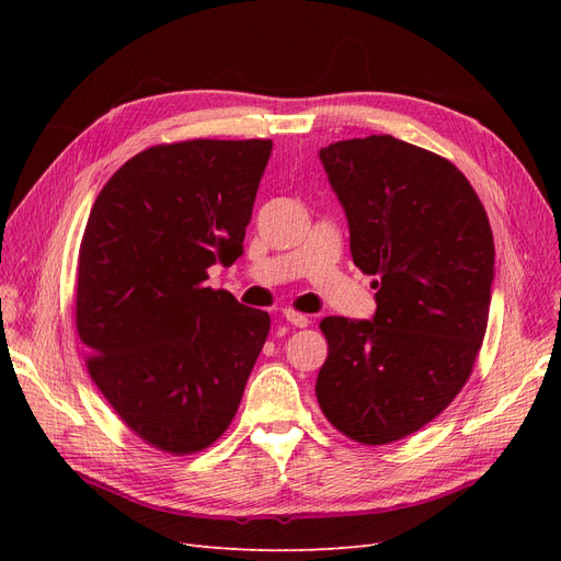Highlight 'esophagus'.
<instances>
[{
  "label": "esophagus",
  "mask_w": 561,
  "mask_h": 561,
  "mask_svg": "<svg viewBox=\"0 0 561 561\" xmlns=\"http://www.w3.org/2000/svg\"><path fill=\"white\" fill-rule=\"evenodd\" d=\"M283 318L290 322V325H295V328H307L309 325V316L307 313H299V311H293V309H285Z\"/></svg>",
  "instance_id": "obj_1"
}]
</instances>
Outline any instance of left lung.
I'll return each instance as SVG.
<instances>
[{"label":"left lung","instance_id":"left-lung-1","mask_svg":"<svg viewBox=\"0 0 561 561\" xmlns=\"http://www.w3.org/2000/svg\"><path fill=\"white\" fill-rule=\"evenodd\" d=\"M371 283V320L320 322L316 396L336 431L388 445L426 426L468 381L482 346L494 236L466 175L428 149L369 135L318 151Z\"/></svg>","mask_w":561,"mask_h":561}]
</instances>
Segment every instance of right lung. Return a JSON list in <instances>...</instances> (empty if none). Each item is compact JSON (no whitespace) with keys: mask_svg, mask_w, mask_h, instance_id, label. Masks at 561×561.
Listing matches in <instances>:
<instances>
[{"mask_svg":"<svg viewBox=\"0 0 561 561\" xmlns=\"http://www.w3.org/2000/svg\"><path fill=\"white\" fill-rule=\"evenodd\" d=\"M271 140L149 147L98 194L77 268L89 375L145 443L206 449L239 410L271 318L206 285L243 254Z\"/></svg>","mask_w":561,"mask_h":561,"instance_id":"right-lung-1","label":"right lung"}]
</instances>
